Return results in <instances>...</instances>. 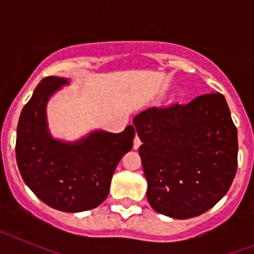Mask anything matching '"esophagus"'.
I'll return each mask as SVG.
<instances>
[{"label":"esophagus","instance_id":"obj_1","mask_svg":"<svg viewBox=\"0 0 254 254\" xmlns=\"http://www.w3.org/2000/svg\"><path fill=\"white\" fill-rule=\"evenodd\" d=\"M140 145H141L140 137H138V136H136L133 140V149H138V147H140Z\"/></svg>","mask_w":254,"mask_h":254}]
</instances>
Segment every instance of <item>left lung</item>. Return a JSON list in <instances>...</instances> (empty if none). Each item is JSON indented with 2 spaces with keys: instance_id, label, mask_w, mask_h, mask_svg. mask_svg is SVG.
I'll return each instance as SVG.
<instances>
[{
  "instance_id": "1",
  "label": "left lung",
  "mask_w": 254,
  "mask_h": 254,
  "mask_svg": "<svg viewBox=\"0 0 254 254\" xmlns=\"http://www.w3.org/2000/svg\"><path fill=\"white\" fill-rule=\"evenodd\" d=\"M147 199L173 219L198 216L225 196L238 168V132L223 94L134 117Z\"/></svg>"
}]
</instances>
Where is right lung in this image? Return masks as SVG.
<instances>
[{
	"mask_svg": "<svg viewBox=\"0 0 254 254\" xmlns=\"http://www.w3.org/2000/svg\"><path fill=\"white\" fill-rule=\"evenodd\" d=\"M64 84L66 78L48 76L35 87L20 114L15 151L20 174L38 198L56 210L80 212L107 198L117 165L132 149L134 127L121 133L96 131L75 143L52 138L46 104Z\"/></svg>",
	"mask_w": 254,
	"mask_h": 254,
	"instance_id": "right-lung-1",
	"label": "right lung"
}]
</instances>
